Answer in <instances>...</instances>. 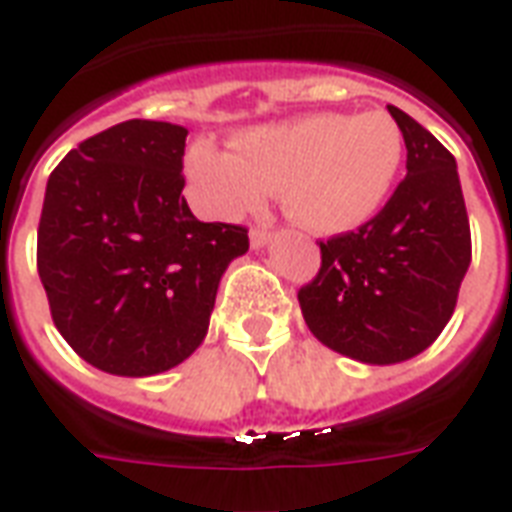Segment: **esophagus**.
<instances>
[{
    "mask_svg": "<svg viewBox=\"0 0 512 512\" xmlns=\"http://www.w3.org/2000/svg\"><path fill=\"white\" fill-rule=\"evenodd\" d=\"M268 228H263V225H255V228L249 230V241H252V247H263L265 241H268Z\"/></svg>",
    "mask_w": 512,
    "mask_h": 512,
    "instance_id": "esophagus-1",
    "label": "esophagus"
}]
</instances>
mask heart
<instances>
[{
  "label": "heart",
  "instance_id": "obj_1",
  "mask_svg": "<svg viewBox=\"0 0 512 512\" xmlns=\"http://www.w3.org/2000/svg\"><path fill=\"white\" fill-rule=\"evenodd\" d=\"M405 136L386 112H311L244 128L233 150L195 142L187 177L209 212L239 217L284 190V206L303 228L338 236L368 225L395 190Z\"/></svg>",
  "mask_w": 512,
  "mask_h": 512
}]
</instances>
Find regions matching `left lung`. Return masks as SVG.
Listing matches in <instances>:
<instances>
[{
  "mask_svg": "<svg viewBox=\"0 0 512 512\" xmlns=\"http://www.w3.org/2000/svg\"><path fill=\"white\" fill-rule=\"evenodd\" d=\"M405 179L362 228L319 241V273L298 290L311 333L368 365L416 357L454 314L473 257L454 155L403 109Z\"/></svg>",
  "mask_w": 512,
  "mask_h": 512,
  "instance_id": "8db88e82",
  "label": "left lung"
}]
</instances>
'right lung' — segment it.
Instances as JSON below:
<instances>
[{
  "instance_id": "add662e5",
  "label": "right lung",
  "mask_w": 512,
  "mask_h": 512,
  "mask_svg": "<svg viewBox=\"0 0 512 512\" xmlns=\"http://www.w3.org/2000/svg\"><path fill=\"white\" fill-rule=\"evenodd\" d=\"M187 128L126 120L80 142L48 179L37 271L50 317L85 362L155 376L193 354L244 225L201 222L182 187Z\"/></svg>"
}]
</instances>
